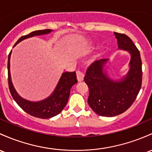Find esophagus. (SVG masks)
Here are the masks:
<instances>
[{"instance_id":"esophagus-1","label":"esophagus","mask_w":152,"mask_h":152,"mask_svg":"<svg viewBox=\"0 0 152 152\" xmlns=\"http://www.w3.org/2000/svg\"><path fill=\"white\" fill-rule=\"evenodd\" d=\"M76 76H77V79L79 81H82L84 80V74L80 71H76Z\"/></svg>"}]
</instances>
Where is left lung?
I'll list each match as a JSON object with an SVG mask.
<instances>
[{"label": "left lung", "mask_w": 152, "mask_h": 152, "mask_svg": "<svg viewBox=\"0 0 152 152\" xmlns=\"http://www.w3.org/2000/svg\"><path fill=\"white\" fill-rule=\"evenodd\" d=\"M119 49L127 50L131 56L130 69L120 81L110 79L103 72L108 59L91 63L86 70L84 81L88 85V103L92 110L100 116L113 117L126 111L139 93L142 84V62L139 50L126 34L114 32Z\"/></svg>", "instance_id": "8db88e82"}]
</instances>
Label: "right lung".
I'll return each instance as SVG.
<instances>
[{
    "instance_id": "1",
    "label": "right lung",
    "mask_w": 152,
    "mask_h": 152,
    "mask_svg": "<svg viewBox=\"0 0 152 152\" xmlns=\"http://www.w3.org/2000/svg\"><path fill=\"white\" fill-rule=\"evenodd\" d=\"M52 30L49 29L37 30L29 33V34L24 35L19 38L18 41L15 43L14 46L18 43L22 41L23 39L31 37L41 34H48L51 32ZM11 51L10 52L8 58V87L11 96L14 98L19 105L23 110L30 115L42 119H48L53 117L57 115L67 104L68 97L70 95V91L73 84L78 82L76 79V74L75 71L73 72H65L62 74L56 89L50 96L47 99L40 102H30L23 99L15 90L11 79V73H10V58H11Z\"/></svg>"
}]
</instances>
